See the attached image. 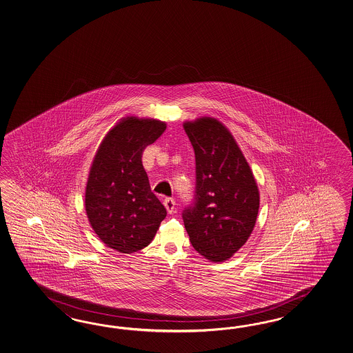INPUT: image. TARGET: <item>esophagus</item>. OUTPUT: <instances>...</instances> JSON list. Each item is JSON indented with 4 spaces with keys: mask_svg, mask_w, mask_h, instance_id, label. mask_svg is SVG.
Returning <instances> with one entry per match:
<instances>
[{
    "mask_svg": "<svg viewBox=\"0 0 353 353\" xmlns=\"http://www.w3.org/2000/svg\"><path fill=\"white\" fill-rule=\"evenodd\" d=\"M163 205H165V208H166V211L169 212V214H174L175 212V199H166L163 201Z\"/></svg>",
    "mask_w": 353,
    "mask_h": 353,
    "instance_id": "esophagus-1",
    "label": "esophagus"
}]
</instances>
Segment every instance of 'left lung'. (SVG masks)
<instances>
[{"instance_id":"1","label":"left lung","mask_w":353,"mask_h":353,"mask_svg":"<svg viewBox=\"0 0 353 353\" xmlns=\"http://www.w3.org/2000/svg\"><path fill=\"white\" fill-rule=\"evenodd\" d=\"M196 154V202L183 211L193 248L211 262L229 260L252 233L260 192L234 137L217 119L183 124Z\"/></svg>"}]
</instances>
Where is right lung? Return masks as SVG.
I'll use <instances>...</instances> for the list:
<instances>
[{
  "mask_svg": "<svg viewBox=\"0 0 353 353\" xmlns=\"http://www.w3.org/2000/svg\"><path fill=\"white\" fill-rule=\"evenodd\" d=\"M166 129L157 119L125 117L103 137L93 157L84 196L92 229L120 253L143 250L166 216L142 165L145 147Z\"/></svg>",
  "mask_w": 353,
  "mask_h": 353,
  "instance_id": "right-lung-1",
  "label": "right lung"
}]
</instances>
